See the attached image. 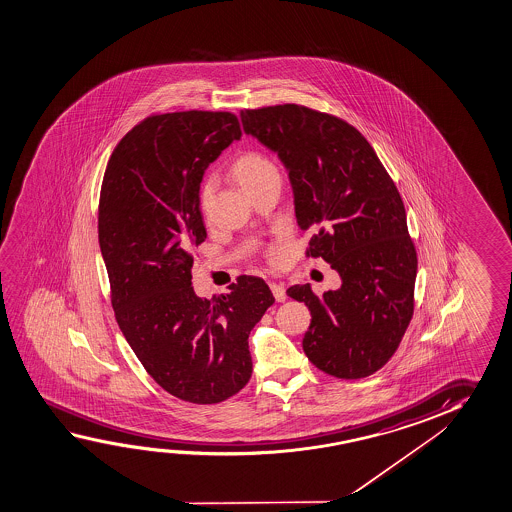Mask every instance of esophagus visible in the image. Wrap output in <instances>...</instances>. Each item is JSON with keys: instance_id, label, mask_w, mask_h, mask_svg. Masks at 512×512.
I'll return each instance as SVG.
<instances>
[{"instance_id": "1", "label": "esophagus", "mask_w": 512, "mask_h": 512, "mask_svg": "<svg viewBox=\"0 0 512 512\" xmlns=\"http://www.w3.org/2000/svg\"><path fill=\"white\" fill-rule=\"evenodd\" d=\"M270 290L274 293L277 302L286 301V290H284L283 284L270 283Z\"/></svg>"}]
</instances>
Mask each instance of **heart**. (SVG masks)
Wrapping results in <instances>:
<instances>
[{"label":"heart","instance_id":"b5f03b06","mask_svg":"<svg viewBox=\"0 0 512 512\" xmlns=\"http://www.w3.org/2000/svg\"><path fill=\"white\" fill-rule=\"evenodd\" d=\"M231 172L249 194L254 192L256 188H260L261 185H265L270 179H279L276 163L272 162L268 156L256 153V151H249V153L238 156L231 165ZM213 192H215V179L208 176V178L203 179V183L199 187V194H197L199 208L203 210V213L210 210ZM267 258L277 263L281 260V249L270 247L267 251Z\"/></svg>","mask_w":512,"mask_h":512}]
</instances>
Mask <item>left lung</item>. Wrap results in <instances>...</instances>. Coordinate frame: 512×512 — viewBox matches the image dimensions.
<instances>
[{"label":"left lung","mask_w":512,"mask_h":512,"mask_svg":"<svg viewBox=\"0 0 512 512\" xmlns=\"http://www.w3.org/2000/svg\"><path fill=\"white\" fill-rule=\"evenodd\" d=\"M240 117L245 133L288 169L297 224L313 233L306 256L324 258L341 277L340 288L322 297L309 284L286 290L311 311L302 349L338 379L375 374L413 318L418 268L393 179L374 147L340 117L295 103L242 110Z\"/></svg>","instance_id":"8db88e82"}]
</instances>
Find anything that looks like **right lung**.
Returning a JSON list of instances; mask_svg holds the SVG:
<instances>
[{
    "instance_id": "1",
    "label": "right lung",
    "mask_w": 512,
    "mask_h": 512,
    "mask_svg": "<svg viewBox=\"0 0 512 512\" xmlns=\"http://www.w3.org/2000/svg\"><path fill=\"white\" fill-rule=\"evenodd\" d=\"M240 137L231 112L151 115L115 147L99 195L115 320L147 374L192 404H219L249 382V334L274 304L261 277L240 276L211 299L192 288L204 171Z\"/></svg>"
}]
</instances>
